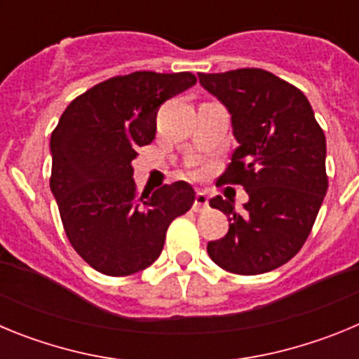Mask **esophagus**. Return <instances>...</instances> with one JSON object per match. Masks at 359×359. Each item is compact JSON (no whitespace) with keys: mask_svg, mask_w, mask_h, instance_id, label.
I'll return each mask as SVG.
<instances>
[{"mask_svg":"<svg viewBox=\"0 0 359 359\" xmlns=\"http://www.w3.org/2000/svg\"><path fill=\"white\" fill-rule=\"evenodd\" d=\"M208 208V198L205 192H198L194 199V205H192V210L194 212H205Z\"/></svg>","mask_w":359,"mask_h":359,"instance_id":"1","label":"esophagus"}]
</instances>
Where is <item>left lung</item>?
Here are the masks:
<instances>
[{"mask_svg": "<svg viewBox=\"0 0 359 359\" xmlns=\"http://www.w3.org/2000/svg\"><path fill=\"white\" fill-rule=\"evenodd\" d=\"M231 115L239 147L219 183L243 185V212L221 196L210 207L230 228L207 252L219 268L261 275L286 264L306 243L327 192L325 135L302 91L261 68L198 73Z\"/></svg>", "mask_w": 359, "mask_h": 359, "instance_id": "left-lung-1", "label": "left lung"}]
</instances>
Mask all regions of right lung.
<instances>
[{"instance_id":"add662e5","label":"right lung","mask_w":359,"mask_h":359,"mask_svg":"<svg viewBox=\"0 0 359 359\" xmlns=\"http://www.w3.org/2000/svg\"><path fill=\"white\" fill-rule=\"evenodd\" d=\"M194 84L190 72L107 79L75 98L53 129L50 189L69 243L100 273L126 277L151 266L169 224L194 203L185 182L138 198L133 180L136 149L154 140L160 106Z\"/></svg>"}]
</instances>
